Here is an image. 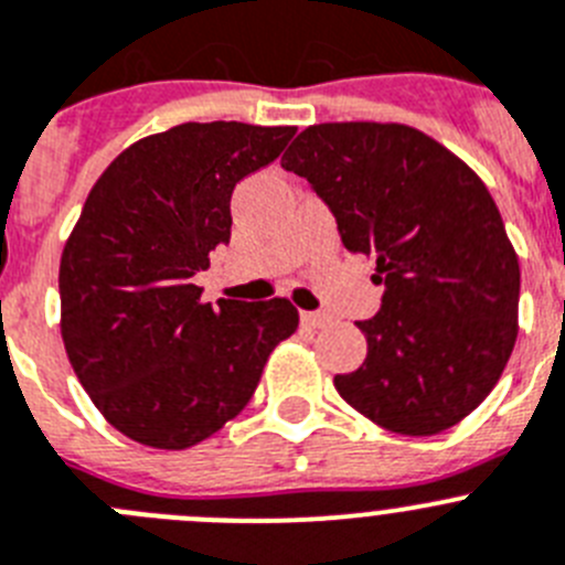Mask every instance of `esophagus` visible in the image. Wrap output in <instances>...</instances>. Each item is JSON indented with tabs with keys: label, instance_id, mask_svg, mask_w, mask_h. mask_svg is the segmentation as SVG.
<instances>
[{
	"label": "esophagus",
	"instance_id": "obj_1",
	"mask_svg": "<svg viewBox=\"0 0 565 565\" xmlns=\"http://www.w3.org/2000/svg\"><path fill=\"white\" fill-rule=\"evenodd\" d=\"M299 319H302L305 328H324V324L333 322V319L324 317V313H310V310H305V313Z\"/></svg>",
	"mask_w": 565,
	"mask_h": 565
}]
</instances>
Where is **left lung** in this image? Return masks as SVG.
Listing matches in <instances>:
<instances>
[{"instance_id":"obj_1","label":"left lung","mask_w":565,"mask_h":565,"mask_svg":"<svg viewBox=\"0 0 565 565\" xmlns=\"http://www.w3.org/2000/svg\"><path fill=\"white\" fill-rule=\"evenodd\" d=\"M330 206L384 299L366 359L335 390L375 426L431 437L499 384L519 335V255L484 181L401 122L308 126L282 157Z\"/></svg>"}]
</instances>
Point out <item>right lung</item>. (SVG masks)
I'll return each instance as SVG.
<instances>
[{
	"label": "right lung",
	"mask_w": 565,
	"mask_h": 565,
	"mask_svg": "<svg viewBox=\"0 0 565 565\" xmlns=\"http://www.w3.org/2000/svg\"><path fill=\"white\" fill-rule=\"evenodd\" d=\"M294 126L184 122L151 134L95 181L61 255V335L77 381L134 443L181 451L243 412L288 299L201 302L195 271L230 243L232 190L282 153Z\"/></svg>",
	"instance_id": "add662e5"
}]
</instances>
